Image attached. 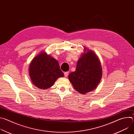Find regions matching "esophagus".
Returning a JSON list of instances; mask_svg holds the SVG:
<instances>
[{
	"label": "esophagus",
	"mask_w": 134,
	"mask_h": 134,
	"mask_svg": "<svg viewBox=\"0 0 134 134\" xmlns=\"http://www.w3.org/2000/svg\"><path fill=\"white\" fill-rule=\"evenodd\" d=\"M64 75H65V77H67L68 75V72H64Z\"/></svg>",
	"instance_id": "34e87169"
}]
</instances>
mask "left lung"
Returning a JSON list of instances; mask_svg holds the SVG:
<instances>
[{
  "mask_svg": "<svg viewBox=\"0 0 134 134\" xmlns=\"http://www.w3.org/2000/svg\"><path fill=\"white\" fill-rule=\"evenodd\" d=\"M86 49L85 48V50ZM102 74L101 63L97 55L88 50L81 55L75 71L69 74L68 79L76 91L85 94L96 88Z\"/></svg>",
  "mask_w": 134,
  "mask_h": 134,
  "instance_id": "1",
  "label": "left lung"
}]
</instances>
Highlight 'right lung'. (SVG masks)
Listing matches in <instances>:
<instances>
[{
    "instance_id": "1",
    "label": "right lung",
    "mask_w": 134,
    "mask_h": 134,
    "mask_svg": "<svg viewBox=\"0 0 134 134\" xmlns=\"http://www.w3.org/2000/svg\"><path fill=\"white\" fill-rule=\"evenodd\" d=\"M29 74L33 84L41 89L50 88L59 77L64 76L58 62L44 52L32 60Z\"/></svg>"
}]
</instances>
